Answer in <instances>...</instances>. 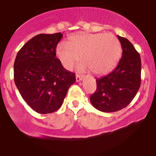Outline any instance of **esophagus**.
Masks as SVG:
<instances>
[{
    "label": "esophagus",
    "mask_w": 156,
    "mask_h": 156,
    "mask_svg": "<svg viewBox=\"0 0 156 156\" xmlns=\"http://www.w3.org/2000/svg\"><path fill=\"white\" fill-rule=\"evenodd\" d=\"M83 78V76H80V75H76V81L79 82Z\"/></svg>",
    "instance_id": "1"
}]
</instances>
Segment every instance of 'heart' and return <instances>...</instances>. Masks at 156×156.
I'll use <instances>...</instances> for the list:
<instances>
[{
	"mask_svg": "<svg viewBox=\"0 0 156 156\" xmlns=\"http://www.w3.org/2000/svg\"><path fill=\"white\" fill-rule=\"evenodd\" d=\"M55 53L62 65L72 69L78 56L83 60L80 71L91 69L96 75H105L113 70L121 56L119 42L109 34L80 33L68 37L67 44H58Z\"/></svg>",
	"mask_w": 156,
	"mask_h": 156,
	"instance_id": "b5f03b06",
	"label": "heart"
}]
</instances>
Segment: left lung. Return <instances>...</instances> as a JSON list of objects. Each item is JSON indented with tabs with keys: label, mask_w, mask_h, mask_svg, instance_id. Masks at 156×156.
<instances>
[{
	"label": "left lung",
	"mask_w": 156,
	"mask_h": 156,
	"mask_svg": "<svg viewBox=\"0 0 156 156\" xmlns=\"http://www.w3.org/2000/svg\"><path fill=\"white\" fill-rule=\"evenodd\" d=\"M122 55L117 67L107 76L96 79L97 89L90 96L92 105L103 112H114L133 101L141 84V58L126 38L117 35Z\"/></svg>",
	"instance_id": "8db88e82"
}]
</instances>
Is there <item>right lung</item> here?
<instances>
[{"label":"right lung","instance_id":"right-lung-1","mask_svg":"<svg viewBox=\"0 0 156 156\" xmlns=\"http://www.w3.org/2000/svg\"><path fill=\"white\" fill-rule=\"evenodd\" d=\"M63 34H41L21 48L14 64V79L26 103L39 114H50L62 106L76 74L64 68L55 57Z\"/></svg>","mask_w":156,"mask_h":156}]
</instances>
